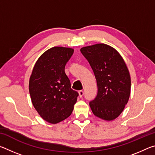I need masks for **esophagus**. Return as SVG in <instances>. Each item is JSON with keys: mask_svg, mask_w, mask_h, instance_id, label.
<instances>
[{"mask_svg": "<svg viewBox=\"0 0 155 155\" xmlns=\"http://www.w3.org/2000/svg\"><path fill=\"white\" fill-rule=\"evenodd\" d=\"M78 94H79V96L81 97V98H82L83 96V94H84L83 91V90H80V91H78Z\"/></svg>", "mask_w": 155, "mask_h": 155, "instance_id": "esophagus-1", "label": "esophagus"}]
</instances>
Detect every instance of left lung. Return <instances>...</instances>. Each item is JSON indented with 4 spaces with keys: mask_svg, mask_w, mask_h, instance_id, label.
I'll return each instance as SVG.
<instances>
[{
    "mask_svg": "<svg viewBox=\"0 0 155 155\" xmlns=\"http://www.w3.org/2000/svg\"><path fill=\"white\" fill-rule=\"evenodd\" d=\"M95 75L98 94L90 106L93 114L110 121L118 117L130 93V77L124 59L116 50L104 44L81 49Z\"/></svg>",
    "mask_w": 155,
    "mask_h": 155,
    "instance_id": "8db88e82",
    "label": "left lung"
}]
</instances>
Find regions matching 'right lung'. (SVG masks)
<instances>
[{
	"instance_id": "1",
	"label": "right lung",
	"mask_w": 155,
	"mask_h": 155,
	"mask_svg": "<svg viewBox=\"0 0 155 155\" xmlns=\"http://www.w3.org/2000/svg\"><path fill=\"white\" fill-rule=\"evenodd\" d=\"M74 50L53 47L35 63L29 80V93L36 111L42 118L57 124L71 115L78 93L71 88L65 66Z\"/></svg>"
}]
</instances>
